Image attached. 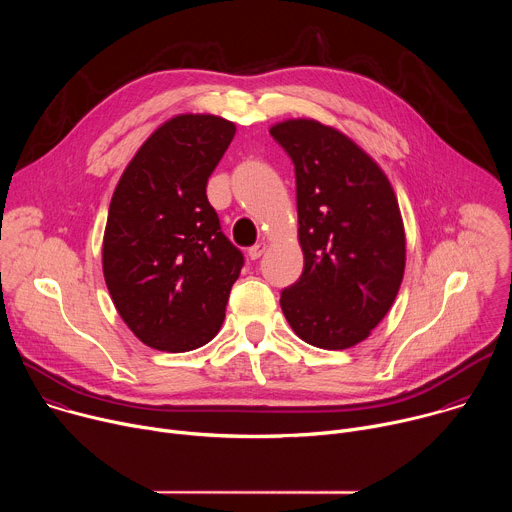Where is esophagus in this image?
<instances>
[{"mask_svg":"<svg viewBox=\"0 0 512 512\" xmlns=\"http://www.w3.org/2000/svg\"><path fill=\"white\" fill-rule=\"evenodd\" d=\"M265 249H267V243H265V241L255 243V245L249 249V257H251V259H259V257L265 253Z\"/></svg>","mask_w":512,"mask_h":512,"instance_id":"1","label":"esophagus"}]
</instances>
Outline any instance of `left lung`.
I'll return each mask as SVG.
<instances>
[{"instance_id": "left-lung-1", "label": "left lung", "mask_w": 512, "mask_h": 512, "mask_svg": "<svg viewBox=\"0 0 512 512\" xmlns=\"http://www.w3.org/2000/svg\"><path fill=\"white\" fill-rule=\"evenodd\" d=\"M269 133L296 166L300 279L281 291L289 326L308 344L344 350L387 316L405 271L397 196L379 164L342 131L287 119Z\"/></svg>"}]
</instances>
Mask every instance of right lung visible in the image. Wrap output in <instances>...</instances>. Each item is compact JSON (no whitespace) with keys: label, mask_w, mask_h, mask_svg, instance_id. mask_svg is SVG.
I'll return each mask as SVG.
<instances>
[{"label":"right lung","mask_w":512,"mask_h":512,"mask_svg":"<svg viewBox=\"0 0 512 512\" xmlns=\"http://www.w3.org/2000/svg\"><path fill=\"white\" fill-rule=\"evenodd\" d=\"M235 131L216 115H176L143 141L113 192L103 275L119 316L150 348L188 352L223 326L245 259L206 184Z\"/></svg>","instance_id":"add662e5"}]
</instances>
